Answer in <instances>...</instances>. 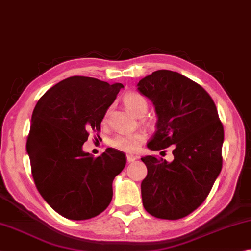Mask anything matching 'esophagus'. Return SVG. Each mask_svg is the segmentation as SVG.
Listing matches in <instances>:
<instances>
[{"instance_id": "1", "label": "esophagus", "mask_w": 251, "mask_h": 251, "mask_svg": "<svg viewBox=\"0 0 251 251\" xmlns=\"http://www.w3.org/2000/svg\"><path fill=\"white\" fill-rule=\"evenodd\" d=\"M137 159H138L137 155H133V154H128V155H126V161H128L129 163H130V162H134Z\"/></svg>"}]
</instances>
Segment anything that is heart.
<instances>
[{
	"label": "heart",
	"instance_id": "b5f03b06",
	"mask_svg": "<svg viewBox=\"0 0 251 251\" xmlns=\"http://www.w3.org/2000/svg\"><path fill=\"white\" fill-rule=\"evenodd\" d=\"M126 108L137 117H142L148 111V100L142 95L131 92L123 98ZM146 140V133L141 132H121L110 140L109 146L119 151L133 153L139 150L141 143Z\"/></svg>",
	"mask_w": 251,
	"mask_h": 251
}]
</instances>
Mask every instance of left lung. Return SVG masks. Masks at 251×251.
I'll return each instance as SVG.
<instances>
[{
    "instance_id": "8db88e82",
    "label": "left lung",
    "mask_w": 251,
    "mask_h": 251,
    "mask_svg": "<svg viewBox=\"0 0 251 251\" xmlns=\"http://www.w3.org/2000/svg\"><path fill=\"white\" fill-rule=\"evenodd\" d=\"M152 101L156 131L148 148L174 146V160L147 155L141 183L143 207L162 219H179L199 207L222 171L224 128L214 101L203 87L171 70H156L138 82Z\"/></svg>"
}]
</instances>
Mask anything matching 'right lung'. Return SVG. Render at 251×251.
Masks as SVG:
<instances>
[{"mask_svg": "<svg viewBox=\"0 0 251 251\" xmlns=\"http://www.w3.org/2000/svg\"><path fill=\"white\" fill-rule=\"evenodd\" d=\"M122 83L74 76L48 89L32 114L26 142L39 194L65 218L97 216L112 200V182L125 169V153L108 148L94 157L82 150L90 131L116 100Z\"/></svg>", "mask_w": 251, "mask_h": 251, "instance_id": "1", "label": "right lung"}]
</instances>
